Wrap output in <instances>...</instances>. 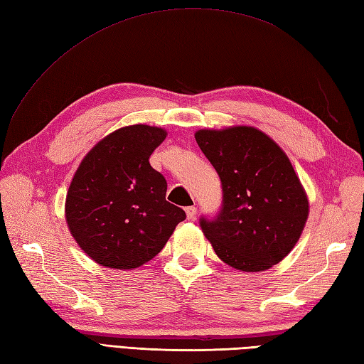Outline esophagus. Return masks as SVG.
Instances as JSON below:
<instances>
[{
  "label": "esophagus",
  "mask_w": 364,
  "mask_h": 364,
  "mask_svg": "<svg viewBox=\"0 0 364 364\" xmlns=\"http://www.w3.org/2000/svg\"><path fill=\"white\" fill-rule=\"evenodd\" d=\"M185 213H187V218H188L190 220H193L194 218H196L198 208H196V207H187V208H185Z\"/></svg>",
  "instance_id": "34e87169"
}]
</instances>
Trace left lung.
Masks as SVG:
<instances>
[{"label": "left lung", "mask_w": 364, "mask_h": 364, "mask_svg": "<svg viewBox=\"0 0 364 364\" xmlns=\"http://www.w3.org/2000/svg\"><path fill=\"white\" fill-rule=\"evenodd\" d=\"M194 137L223 187L216 216L199 219L216 255L242 272L267 270L284 259L309 215L286 153L252 127L200 129Z\"/></svg>", "instance_id": "1"}]
</instances>
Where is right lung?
Returning <instances> with one entry per match:
<instances>
[{"instance_id": "1", "label": "right lung", "mask_w": 364, "mask_h": 364, "mask_svg": "<svg viewBox=\"0 0 364 364\" xmlns=\"http://www.w3.org/2000/svg\"><path fill=\"white\" fill-rule=\"evenodd\" d=\"M166 131L132 125L111 132L80 164L66 196L77 244L105 267L128 270L164 249L185 211L165 199V177L149 156Z\"/></svg>"}]
</instances>
